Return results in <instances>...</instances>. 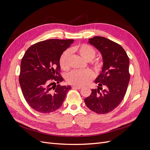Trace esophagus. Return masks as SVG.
<instances>
[{"mask_svg": "<svg viewBox=\"0 0 150 150\" xmlns=\"http://www.w3.org/2000/svg\"><path fill=\"white\" fill-rule=\"evenodd\" d=\"M72 88L73 89H81V86H72Z\"/></svg>", "mask_w": 150, "mask_h": 150, "instance_id": "esophagus-1", "label": "esophagus"}]
</instances>
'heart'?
Wrapping results in <instances>:
<instances>
[{"mask_svg": "<svg viewBox=\"0 0 150 150\" xmlns=\"http://www.w3.org/2000/svg\"><path fill=\"white\" fill-rule=\"evenodd\" d=\"M72 52H78L79 55L86 61H91L96 56L95 49L87 44H81L72 47ZM70 52L66 51L62 54L59 58V66L64 71L69 69ZM93 65L98 69H101L103 66V62L101 60L94 59L92 61ZM94 77L93 72L91 70L85 71H73L67 75V82L72 85L76 86H82L88 84Z\"/></svg>", "mask_w": 150, "mask_h": 150, "instance_id": "obj_1", "label": "heart"}]
</instances>
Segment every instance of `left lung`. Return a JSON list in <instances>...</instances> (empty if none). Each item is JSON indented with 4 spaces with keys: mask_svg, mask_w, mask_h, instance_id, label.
<instances>
[{
    "mask_svg": "<svg viewBox=\"0 0 150 150\" xmlns=\"http://www.w3.org/2000/svg\"><path fill=\"white\" fill-rule=\"evenodd\" d=\"M89 43L101 53L103 67L95 80L98 89H91L84 102L91 111L106 114L118 106L125 97L130 79L129 57L120 44L104 37L95 36L89 39Z\"/></svg>",
    "mask_w": 150,
    "mask_h": 150,
    "instance_id": "8db88e82",
    "label": "left lung"
}]
</instances>
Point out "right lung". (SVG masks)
Returning <instances> with one entry per match:
<instances>
[{
    "label": "right lung",
    "mask_w": 150,
    "mask_h": 150,
    "mask_svg": "<svg viewBox=\"0 0 150 150\" xmlns=\"http://www.w3.org/2000/svg\"><path fill=\"white\" fill-rule=\"evenodd\" d=\"M73 39H48L33 44L21 63L19 84L23 96L35 111L49 113L60 108L70 86H61L59 58Z\"/></svg>",
    "instance_id": "add662e5"
}]
</instances>
